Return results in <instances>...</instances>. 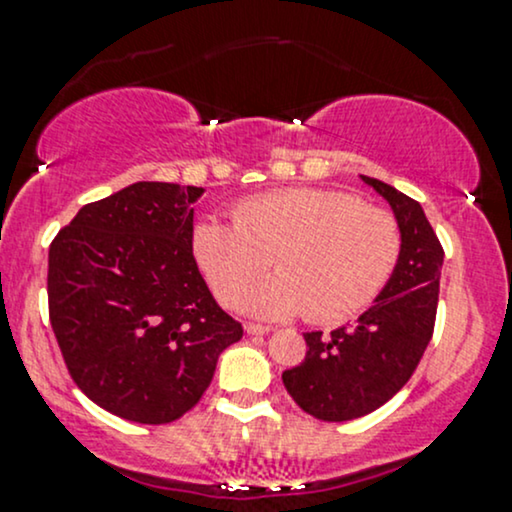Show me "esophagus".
Wrapping results in <instances>:
<instances>
[{"label":"esophagus","instance_id":"esophagus-1","mask_svg":"<svg viewBox=\"0 0 512 512\" xmlns=\"http://www.w3.org/2000/svg\"><path fill=\"white\" fill-rule=\"evenodd\" d=\"M245 331H248L250 336H264V334H269V326L255 324V322H245Z\"/></svg>","mask_w":512,"mask_h":512}]
</instances>
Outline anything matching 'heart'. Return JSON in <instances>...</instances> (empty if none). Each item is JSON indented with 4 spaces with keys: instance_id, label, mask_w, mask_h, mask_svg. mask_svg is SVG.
Here are the masks:
<instances>
[{
    "instance_id": "obj_1",
    "label": "heart",
    "mask_w": 512,
    "mask_h": 512,
    "mask_svg": "<svg viewBox=\"0 0 512 512\" xmlns=\"http://www.w3.org/2000/svg\"><path fill=\"white\" fill-rule=\"evenodd\" d=\"M233 219H202L190 248L221 303H233L267 261L275 264L274 275L244 287L238 300L257 317L305 312L319 324L343 322L377 298L398 264L396 217L346 190H272L240 200Z\"/></svg>"
}]
</instances>
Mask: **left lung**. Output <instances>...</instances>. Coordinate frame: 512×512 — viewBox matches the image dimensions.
<instances>
[{
    "mask_svg": "<svg viewBox=\"0 0 512 512\" xmlns=\"http://www.w3.org/2000/svg\"><path fill=\"white\" fill-rule=\"evenodd\" d=\"M389 202L400 229V255L374 305L322 336L305 334L307 355L281 374L307 415L348 422L369 415L408 384L434 334L443 248L420 202L389 183L360 176Z\"/></svg>",
    "mask_w": 512,
    "mask_h": 512,
    "instance_id": "1",
    "label": "left lung"
}]
</instances>
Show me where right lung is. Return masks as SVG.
<instances>
[{
  "instance_id": "add662e5",
  "label": "right lung",
  "mask_w": 512,
  "mask_h": 512,
  "mask_svg": "<svg viewBox=\"0 0 512 512\" xmlns=\"http://www.w3.org/2000/svg\"><path fill=\"white\" fill-rule=\"evenodd\" d=\"M205 190L138 181L90 202L49 245V322L78 389L140 424L174 422L243 338L190 248Z\"/></svg>"
}]
</instances>
